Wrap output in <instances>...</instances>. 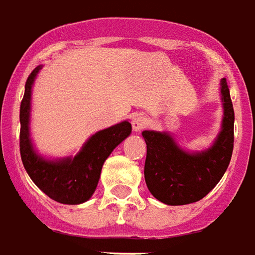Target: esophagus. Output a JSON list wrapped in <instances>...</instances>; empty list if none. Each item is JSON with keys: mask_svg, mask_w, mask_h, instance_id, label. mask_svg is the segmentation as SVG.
Returning <instances> with one entry per match:
<instances>
[{"mask_svg": "<svg viewBox=\"0 0 255 255\" xmlns=\"http://www.w3.org/2000/svg\"><path fill=\"white\" fill-rule=\"evenodd\" d=\"M146 125V118L142 117L141 114H135L133 118H131V128L134 131H141Z\"/></svg>", "mask_w": 255, "mask_h": 255, "instance_id": "1", "label": "esophagus"}]
</instances>
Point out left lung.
Masks as SVG:
<instances>
[{
    "mask_svg": "<svg viewBox=\"0 0 255 255\" xmlns=\"http://www.w3.org/2000/svg\"><path fill=\"white\" fill-rule=\"evenodd\" d=\"M224 102L223 129L216 142L202 153L190 155L176 145L171 135L145 130L144 176L152 196L167 205L200 201L216 186L230 164L234 149V107L227 80H222Z\"/></svg>",
    "mask_w": 255,
    "mask_h": 255,
    "instance_id": "left-lung-1",
    "label": "left lung"
}]
</instances>
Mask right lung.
<instances>
[{
	"label": "right lung",
	"instance_id": "right-lung-1",
	"mask_svg": "<svg viewBox=\"0 0 255 255\" xmlns=\"http://www.w3.org/2000/svg\"><path fill=\"white\" fill-rule=\"evenodd\" d=\"M40 66L35 68L25 81L23 100L20 105V155L25 171L36 186L51 200L61 204L76 205L91 198L98 186L103 163L114 148L131 131L128 121L109 129L98 131L73 159L47 161L33 152L29 142L28 120L31 85Z\"/></svg>",
	"mask_w": 255,
	"mask_h": 255
}]
</instances>
